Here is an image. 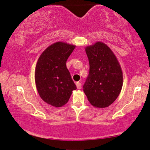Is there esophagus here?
<instances>
[{
    "label": "esophagus",
    "instance_id": "esophagus-1",
    "mask_svg": "<svg viewBox=\"0 0 150 150\" xmlns=\"http://www.w3.org/2000/svg\"><path fill=\"white\" fill-rule=\"evenodd\" d=\"M76 86H77V88L78 90L81 89V83H80V82H77V83H76Z\"/></svg>",
    "mask_w": 150,
    "mask_h": 150
}]
</instances>
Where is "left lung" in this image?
<instances>
[{
	"label": "left lung",
	"instance_id": "left-lung-1",
	"mask_svg": "<svg viewBox=\"0 0 150 150\" xmlns=\"http://www.w3.org/2000/svg\"><path fill=\"white\" fill-rule=\"evenodd\" d=\"M90 72L83 86L90 104L105 108L119 96L123 85V73L116 56L103 42L86 47Z\"/></svg>",
	"mask_w": 150,
	"mask_h": 150
}]
</instances>
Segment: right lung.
<instances>
[{"label":"right lung","instance_id":"1","mask_svg":"<svg viewBox=\"0 0 150 150\" xmlns=\"http://www.w3.org/2000/svg\"><path fill=\"white\" fill-rule=\"evenodd\" d=\"M75 47L74 45L56 42L46 48L38 59L35 73L36 87L42 100L52 106L62 107L77 89L66 66Z\"/></svg>","mask_w":150,"mask_h":150}]
</instances>
